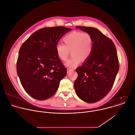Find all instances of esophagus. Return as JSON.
<instances>
[{"label": "esophagus", "mask_w": 135, "mask_h": 135, "mask_svg": "<svg viewBox=\"0 0 135 135\" xmlns=\"http://www.w3.org/2000/svg\"><path fill=\"white\" fill-rule=\"evenodd\" d=\"M73 71V69H71V68H68L67 69V73H69L70 72H72Z\"/></svg>", "instance_id": "1"}]
</instances>
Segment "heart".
Wrapping results in <instances>:
<instances>
[{
	"label": "heart",
	"mask_w": 135,
	"mask_h": 135,
	"mask_svg": "<svg viewBox=\"0 0 135 135\" xmlns=\"http://www.w3.org/2000/svg\"><path fill=\"white\" fill-rule=\"evenodd\" d=\"M63 41L64 45L57 44L55 49L57 55L63 61L68 60L70 51L72 56L65 65L69 67L78 65L82 60L85 61L90 56L93 41L90 33L80 31H73L65 36Z\"/></svg>",
	"instance_id": "obj_1"
}]
</instances>
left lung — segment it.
<instances>
[{"label":"left lung","instance_id":"obj_1","mask_svg":"<svg viewBox=\"0 0 135 135\" xmlns=\"http://www.w3.org/2000/svg\"><path fill=\"white\" fill-rule=\"evenodd\" d=\"M76 28L90 33L93 46L90 57L76 69L78 76L74 86L81 99L93 103L104 97L113 86L119 71L117 50L112 40L97 29L84 26Z\"/></svg>","mask_w":135,"mask_h":135}]
</instances>
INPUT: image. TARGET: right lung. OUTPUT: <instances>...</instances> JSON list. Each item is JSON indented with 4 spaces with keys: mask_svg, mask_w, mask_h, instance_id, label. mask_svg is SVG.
<instances>
[{
    "mask_svg": "<svg viewBox=\"0 0 135 135\" xmlns=\"http://www.w3.org/2000/svg\"><path fill=\"white\" fill-rule=\"evenodd\" d=\"M72 29L47 27L35 32L22 45L17 62V72L25 91L43 100L56 91L66 68L57 55L59 40Z\"/></svg>",
    "mask_w": 135,
    "mask_h": 135,
    "instance_id": "add662e5",
    "label": "right lung"
}]
</instances>
